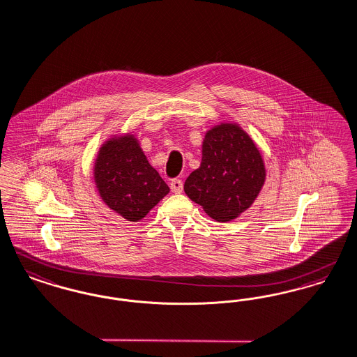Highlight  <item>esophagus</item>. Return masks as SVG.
<instances>
[{
    "instance_id": "obj_1",
    "label": "esophagus",
    "mask_w": 357,
    "mask_h": 357,
    "mask_svg": "<svg viewBox=\"0 0 357 357\" xmlns=\"http://www.w3.org/2000/svg\"><path fill=\"white\" fill-rule=\"evenodd\" d=\"M170 189L173 193H181L183 192V181L178 178H173L170 181Z\"/></svg>"
}]
</instances>
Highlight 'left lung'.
Listing matches in <instances>:
<instances>
[{"mask_svg": "<svg viewBox=\"0 0 357 357\" xmlns=\"http://www.w3.org/2000/svg\"><path fill=\"white\" fill-rule=\"evenodd\" d=\"M266 180L262 155L236 123H220L203 141L200 168L184 184L188 197L218 222H229L250 208Z\"/></svg>", "mask_w": 357, "mask_h": 357, "instance_id": "8db88e82", "label": "left lung"}]
</instances>
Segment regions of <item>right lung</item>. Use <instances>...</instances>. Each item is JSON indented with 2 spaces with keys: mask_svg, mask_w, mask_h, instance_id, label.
Instances as JSON below:
<instances>
[{
  "mask_svg": "<svg viewBox=\"0 0 357 357\" xmlns=\"http://www.w3.org/2000/svg\"><path fill=\"white\" fill-rule=\"evenodd\" d=\"M94 178L106 206L129 222L145 218L169 193L132 134L113 137L102 145L95 160Z\"/></svg>",
  "mask_w": 357,
  "mask_h": 357,
  "instance_id": "obj_1",
  "label": "right lung"
}]
</instances>
